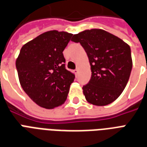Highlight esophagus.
Returning <instances> with one entry per match:
<instances>
[{
	"mask_svg": "<svg viewBox=\"0 0 147 147\" xmlns=\"http://www.w3.org/2000/svg\"><path fill=\"white\" fill-rule=\"evenodd\" d=\"M78 71H79V70H78V69H75L74 70V74H77V73H78Z\"/></svg>",
	"mask_w": 147,
	"mask_h": 147,
	"instance_id": "obj_1",
	"label": "esophagus"
}]
</instances>
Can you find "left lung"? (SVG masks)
Masks as SVG:
<instances>
[{
    "label": "left lung",
    "instance_id": "obj_1",
    "mask_svg": "<svg viewBox=\"0 0 147 147\" xmlns=\"http://www.w3.org/2000/svg\"><path fill=\"white\" fill-rule=\"evenodd\" d=\"M71 40L81 44L89 58L91 77L83 86L86 100L96 106L113 102L122 94L130 76L133 62L129 45L101 29L82 31Z\"/></svg>",
    "mask_w": 147,
    "mask_h": 147
}]
</instances>
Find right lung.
I'll return each instance as SVG.
<instances>
[{
	"label": "right lung",
	"mask_w": 147,
	"mask_h": 147,
	"mask_svg": "<svg viewBox=\"0 0 147 147\" xmlns=\"http://www.w3.org/2000/svg\"><path fill=\"white\" fill-rule=\"evenodd\" d=\"M72 34L47 31L24 44L16 61L20 85L34 103L46 109L63 104L75 75L66 69L63 51Z\"/></svg>",
	"instance_id": "obj_1"
}]
</instances>
